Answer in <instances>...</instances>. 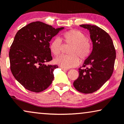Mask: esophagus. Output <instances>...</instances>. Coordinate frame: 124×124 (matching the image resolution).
Returning a JSON list of instances; mask_svg holds the SVG:
<instances>
[{"label": "esophagus", "mask_w": 124, "mask_h": 124, "mask_svg": "<svg viewBox=\"0 0 124 124\" xmlns=\"http://www.w3.org/2000/svg\"><path fill=\"white\" fill-rule=\"evenodd\" d=\"M60 68H61V69H62V70H64V71H67V70H68V69H65V68H64V67H63L60 66Z\"/></svg>", "instance_id": "34e87169"}]
</instances>
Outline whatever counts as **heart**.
Instances as JSON below:
<instances>
[{"label":"heart","instance_id":"heart-1","mask_svg":"<svg viewBox=\"0 0 124 124\" xmlns=\"http://www.w3.org/2000/svg\"><path fill=\"white\" fill-rule=\"evenodd\" d=\"M61 39L66 45H70L68 56H60L54 59V62L65 69L71 68L77 66L79 58L85 60L90 55L92 51V46L87 40L86 35L77 30H71L64 32L61 36ZM56 38L50 43V50L54 55L60 54L62 48V40Z\"/></svg>","mask_w":124,"mask_h":124}]
</instances>
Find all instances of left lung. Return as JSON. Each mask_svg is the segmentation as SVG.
<instances>
[{"mask_svg": "<svg viewBox=\"0 0 124 124\" xmlns=\"http://www.w3.org/2000/svg\"><path fill=\"white\" fill-rule=\"evenodd\" d=\"M88 30L93 43V50L84 61L83 69L73 85L78 92L92 93L98 90L112 76L116 53L112 39L106 31L95 25L82 24Z\"/></svg>", "mask_w": 124, "mask_h": 124, "instance_id": "8db88e82", "label": "left lung"}]
</instances>
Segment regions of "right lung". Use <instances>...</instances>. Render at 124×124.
<instances>
[{
  "label": "right lung",
  "mask_w": 124,
  "mask_h": 124,
  "mask_svg": "<svg viewBox=\"0 0 124 124\" xmlns=\"http://www.w3.org/2000/svg\"><path fill=\"white\" fill-rule=\"evenodd\" d=\"M64 27L55 29L41 22H34L20 29L9 51L10 69L14 77L25 89L39 93L54 79L57 65H46L53 59L50 42Z\"/></svg>",
  "instance_id": "add662e5"
}]
</instances>
